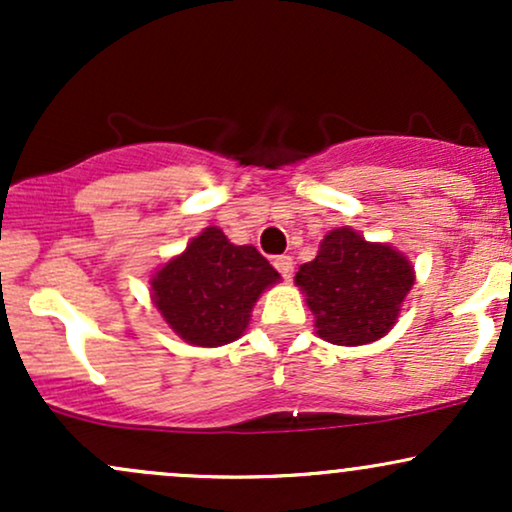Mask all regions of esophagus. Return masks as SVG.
Here are the masks:
<instances>
[{
  "label": "esophagus",
  "instance_id": "obj_1",
  "mask_svg": "<svg viewBox=\"0 0 512 512\" xmlns=\"http://www.w3.org/2000/svg\"><path fill=\"white\" fill-rule=\"evenodd\" d=\"M274 267H276V272L284 276V279H291L293 276V260L289 255L274 257Z\"/></svg>",
  "mask_w": 512,
  "mask_h": 512
}]
</instances>
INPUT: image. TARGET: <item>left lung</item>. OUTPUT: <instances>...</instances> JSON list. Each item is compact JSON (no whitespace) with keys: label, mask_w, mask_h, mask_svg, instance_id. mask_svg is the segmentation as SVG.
<instances>
[{"label":"left lung","mask_w":512,"mask_h":512,"mask_svg":"<svg viewBox=\"0 0 512 512\" xmlns=\"http://www.w3.org/2000/svg\"><path fill=\"white\" fill-rule=\"evenodd\" d=\"M296 284L325 342L358 346L385 337L414 286V267L387 243H368L354 228H334Z\"/></svg>","instance_id":"left-lung-1"}]
</instances>
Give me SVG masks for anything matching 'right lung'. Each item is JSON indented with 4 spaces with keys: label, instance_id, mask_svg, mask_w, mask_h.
Masks as SVG:
<instances>
[{
    "label": "right lung",
    "instance_id": "add662e5",
    "mask_svg": "<svg viewBox=\"0 0 512 512\" xmlns=\"http://www.w3.org/2000/svg\"><path fill=\"white\" fill-rule=\"evenodd\" d=\"M276 281L279 272L252 245H233L221 228L209 226L158 269L151 296L187 344L223 346L245 332L252 305Z\"/></svg>",
    "mask_w": 512,
    "mask_h": 512
}]
</instances>
